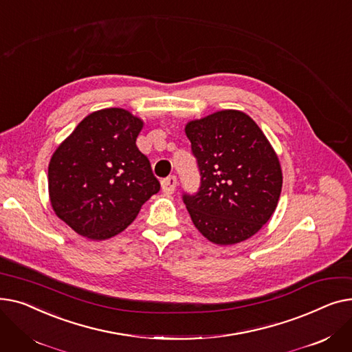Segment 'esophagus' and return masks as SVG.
<instances>
[{"label": "esophagus", "mask_w": 352, "mask_h": 352, "mask_svg": "<svg viewBox=\"0 0 352 352\" xmlns=\"http://www.w3.org/2000/svg\"><path fill=\"white\" fill-rule=\"evenodd\" d=\"M161 187H162V191L165 194H173L177 188V177L175 175H170L166 177L161 181Z\"/></svg>", "instance_id": "esophagus-1"}]
</instances>
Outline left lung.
<instances>
[{"instance_id":"obj_1","label":"left lung","mask_w":352,"mask_h":352,"mask_svg":"<svg viewBox=\"0 0 352 352\" xmlns=\"http://www.w3.org/2000/svg\"><path fill=\"white\" fill-rule=\"evenodd\" d=\"M186 134L201 175L198 192L182 195L194 226L218 245L245 241L278 204L283 173L274 148L236 109L190 121Z\"/></svg>"}]
</instances>
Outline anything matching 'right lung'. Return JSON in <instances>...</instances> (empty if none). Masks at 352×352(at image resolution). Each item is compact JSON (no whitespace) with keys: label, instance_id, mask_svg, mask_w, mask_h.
I'll list each match as a JSON object with an SVG mask.
<instances>
[{"label":"right lung","instance_id":"right-lung-1","mask_svg":"<svg viewBox=\"0 0 352 352\" xmlns=\"http://www.w3.org/2000/svg\"><path fill=\"white\" fill-rule=\"evenodd\" d=\"M144 122L122 108L87 116L48 165L54 212L77 234L101 241L120 234L160 191L151 164L138 150Z\"/></svg>","mask_w":352,"mask_h":352}]
</instances>
